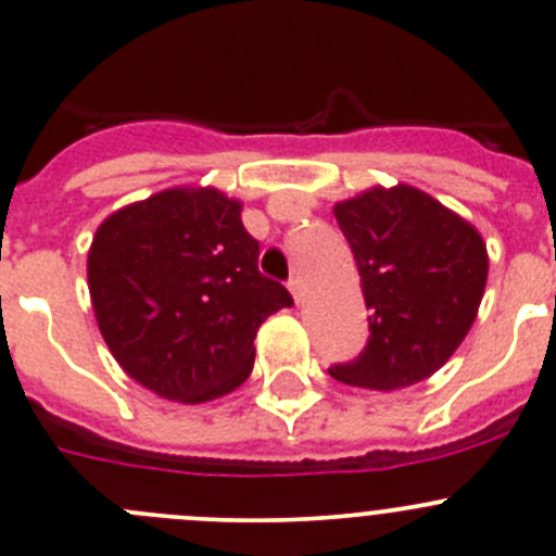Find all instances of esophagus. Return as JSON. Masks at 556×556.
<instances>
[{
  "label": "esophagus",
  "mask_w": 556,
  "mask_h": 556,
  "mask_svg": "<svg viewBox=\"0 0 556 556\" xmlns=\"http://www.w3.org/2000/svg\"><path fill=\"white\" fill-rule=\"evenodd\" d=\"M288 288H290V293H293L295 302H302V288H304V282H302V277H299V274L288 279Z\"/></svg>",
  "instance_id": "1"
}]
</instances>
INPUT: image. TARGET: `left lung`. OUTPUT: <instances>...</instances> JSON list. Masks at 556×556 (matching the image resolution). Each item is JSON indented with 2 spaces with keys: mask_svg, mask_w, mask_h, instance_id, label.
Listing matches in <instances>:
<instances>
[{
  "mask_svg": "<svg viewBox=\"0 0 556 556\" xmlns=\"http://www.w3.org/2000/svg\"><path fill=\"white\" fill-rule=\"evenodd\" d=\"M370 309V337L356 359L329 367L351 387H412L433 376L469 334L489 279L480 232L414 186L337 202Z\"/></svg>",
  "mask_w": 556,
  "mask_h": 556,
  "instance_id": "8db88e82",
  "label": "left lung"
}]
</instances>
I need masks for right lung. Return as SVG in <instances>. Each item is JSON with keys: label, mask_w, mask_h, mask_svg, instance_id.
I'll list each match as a JSON object with an SVG mask.
<instances>
[{"label": "right lung", "mask_w": 556, "mask_h": 556, "mask_svg": "<svg viewBox=\"0 0 556 556\" xmlns=\"http://www.w3.org/2000/svg\"><path fill=\"white\" fill-rule=\"evenodd\" d=\"M241 202L167 189L114 211L92 238L87 282L117 365L159 397L205 403L241 387L263 320L293 299L257 271Z\"/></svg>", "instance_id": "add662e5"}]
</instances>
